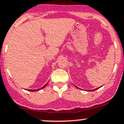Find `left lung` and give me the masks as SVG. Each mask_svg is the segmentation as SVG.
<instances>
[{
	"label": "left lung",
	"mask_w": 124,
	"mask_h": 124,
	"mask_svg": "<svg viewBox=\"0 0 124 124\" xmlns=\"http://www.w3.org/2000/svg\"><path fill=\"white\" fill-rule=\"evenodd\" d=\"M75 87H77V88H79V89H80V88H78V87H77V86H75ZM100 87H99V88H96V89H94V90H92V91H94V90H96L99 89V88H100ZM92 91H91V92H92Z\"/></svg>",
	"instance_id": "obj_1"
}]
</instances>
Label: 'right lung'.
Segmentation results:
<instances>
[{"label":"right lung","instance_id":"obj_1","mask_svg":"<svg viewBox=\"0 0 124 124\" xmlns=\"http://www.w3.org/2000/svg\"><path fill=\"white\" fill-rule=\"evenodd\" d=\"M47 84H47H46V85H44L43 87H41V88H40V89H37V90H30V89H28V90H28V91H30V92H37V91H39V90H41V89H43V88H45V87H46Z\"/></svg>","mask_w":124,"mask_h":124}]
</instances>
